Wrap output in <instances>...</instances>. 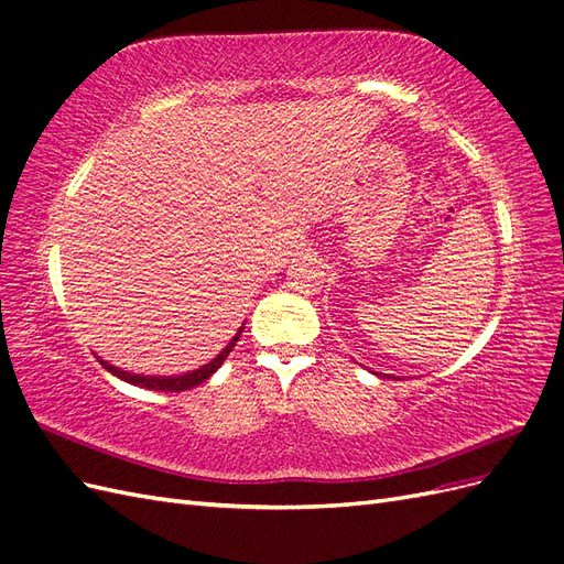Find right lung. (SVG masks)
Wrapping results in <instances>:
<instances>
[{
	"mask_svg": "<svg viewBox=\"0 0 564 564\" xmlns=\"http://www.w3.org/2000/svg\"><path fill=\"white\" fill-rule=\"evenodd\" d=\"M242 329L245 327H240V332H237L232 338H230V344L220 350L212 362H207V365H202L199 369H193V371H187V373H181V377H148V373H131V371H124V369H119V367H112L110 362H106V360H100L98 357V362L104 365L110 373H115L117 379H122V381H127V383H131V386H141V388H148V390H162V392H181V390H191V388H195V386H199V383H204L207 381L212 373L226 362V357L230 355V350L235 348V344H237V338H240V334H242Z\"/></svg>",
	"mask_w": 564,
	"mask_h": 564,
	"instance_id": "obj_1",
	"label": "right lung"
}]
</instances>
